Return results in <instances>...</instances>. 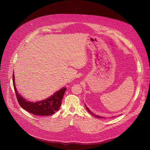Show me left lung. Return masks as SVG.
<instances>
[{
    "instance_id": "1",
    "label": "left lung",
    "mask_w": 150,
    "mask_h": 150,
    "mask_svg": "<svg viewBox=\"0 0 150 150\" xmlns=\"http://www.w3.org/2000/svg\"><path fill=\"white\" fill-rule=\"evenodd\" d=\"M85 106H86V109L88 110V112H90L91 114H92L93 116H94L95 117H97V118H101V119H102V118H103V119H104V118H106V117H102V116H98V115H96L94 114V113H93L92 112H91V111L90 110V109H88V108L86 106V104H85Z\"/></svg>"
}]
</instances>
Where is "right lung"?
<instances>
[{"label": "right lung", "mask_w": 150, "mask_h": 150, "mask_svg": "<svg viewBox=\"0 0 150 150\" xmlns=\"http://www.w3.org/2000/svg\"><path fill=\"white\" fill-rule=\"evenodd\" d=\"M13 83L17 100L20 105L28 112L38 116H50L57 111L62 104V100L66 90V88L64 87L47 100L33 102L27 101L18 93L15 86L14 74H13Z\"/></svg>", "instance_id": "add662e5"}]
</instances>
